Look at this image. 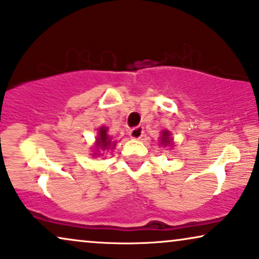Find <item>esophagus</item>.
<instances>
[{
	"label": "esophagus",
	"instance_id": "1",
	"mask_svg": "<svg viewBox=\"0 0 259 259\" xmlns=\"http://www.w3.org/2000/svg\"><path fill=\"white\" fill-rule=\"evenodd\" d=\"M143 135H144V128H143V126H136V127H133V128L130 130V136H131V138H133V139L142 138Z\"/></svg>",
	"mask_w": 259,
	"mask_h": 259
}]
</instances>
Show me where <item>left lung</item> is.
<instances>
[{"label":"left lung","instance_id":"left-lung-1","mask_svg":"<svg viewBox=\"0 0 259 259\" xmlns=\"http://www.w3.org/2000/svg\"><path fill=\"white\" fill-rule=\"evenodd\" d=\"M162 144L163 145H167V144H170V139H169V132L168 131H164V132H162Z\"/></svg>","mask_w":259,"mask_h":259}]
</instances>
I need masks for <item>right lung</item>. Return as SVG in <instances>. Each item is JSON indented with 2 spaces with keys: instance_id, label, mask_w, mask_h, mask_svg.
<instances>
[{
  "instance_id": "right-lung-1",
  "label": "right lung",
  "mask_w": 259,
  "mask_h": 259,
  "mask_svg": "<svg viewBox=\"0 0 259 259\" xmlns=\"http://www.w3.org/2000/svg\"><path fill=\"white\" fill-rule=\"evenodd\" d=\"M107 127H101L100 131H98V138H97V150L98 148L101 149H108L109 146H115V143H111V140L109 138V136H108L107 133Z\"/></svg>"
}]
</instances>
